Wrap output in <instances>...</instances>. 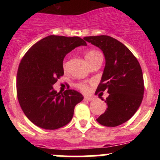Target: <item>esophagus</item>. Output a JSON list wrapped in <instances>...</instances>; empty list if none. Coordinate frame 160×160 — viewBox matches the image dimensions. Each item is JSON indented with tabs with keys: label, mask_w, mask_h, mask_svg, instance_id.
Returning a JSON list of instances; mask_svg holds the SVG:
<instances>
[{
	"label": "esophagus",
	"mask_w": 160,
	"mask_h": 160,
	"mask_svg": "<svg viewBox=\"0 0 160 160\" xmlns=\"http://www.w3.org/2000/svg\"><path fill=\"white\" fill-rule=\"evenodd\" d=\"M84 100L85 101H95V98H93V97H84Z\"/></svg>",
	"instance_id": "obj_1"
}]
</instances>
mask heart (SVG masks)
Listing matches in <instances>:
<instances>
[{"mask_svg":"<svg viewBox=\"0 0 160 160\" xmlns=\"http://www.w3.org/2000/svg\"><path fill=\"white\" fill-rule=\"evenodd\" d=\"M98 54H100L99 52L96 51V50H90V51H88V52L86 53V55H85V58H86L87 60H89L90 59H91L92 57H93V56H95L96 55ZM66 67H67V63H66V62H63V68L66 69ZM77 88H79L81 91L83 92H88L89 91V87H88V84H86V83H79L77 85Z\"/></svg>","mask_w":160,"mask_h":160,"instance_id":"obj_1","label":"heart"}]
</instances>
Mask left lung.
Returning a JSON list of instances; mask_svg holds the SVG:
<instances>
[{"mask_svg":"<svg viewBox=\"0 0 160 160\" xmlns=\"http://www.w3.org/2000/svg\"><path fill=\"white\" fill-rule=\"evenodd\" d=\"M83 39L102 50L105 67L96 94L106 90L107 109L97 118L104 126L115 127L135 114L142 101L144 80L138 62L126 46L108 35L84 37Z\"/></svg>","mask_w":160,"mask_h":160,"instance_id":"left-lung-1","label":"left lung"}]
</instances>
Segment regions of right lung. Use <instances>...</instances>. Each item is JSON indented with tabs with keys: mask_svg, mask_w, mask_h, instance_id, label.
Segmentation results:
<instances>
[{
	"mask_svg": "<svg viewBox=\"0 0 160 160\" xmlns=\"http://www.w3.org/2000/svg\"><path fill=\"white\" fill-rule=\"evenodd\" d=\"M86 42L77 36L49 35L34 44L21 60L17 72V96L26 117L37 126L54 130L72 118L74 108L83 99L74 90L57 93L52 88L64 74L67 53Z\"/></svg>",
	"mask_w": 160,
	"mask_h": 160,
	"instance_id": "obj_1",
	"label": "right lung"
}]
</instances>
